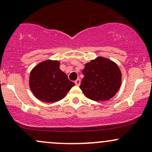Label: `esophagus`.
I'll use <instances>...</instances> for the list:
<instances>
[{"label": "esophagus", "mask_w": 152, "mask_h": 152, "mask_svg": "<svg viewBox=\"0 0 152 152\" xmlns=\"http://www.w3.org/2000/svg\"><path fill=\"white\" fill-rule=\"evenodd\" d=\"M80 83H81V80H80L79 78H78L77 80H76V81H75V84H76V86H79Z\"/></svg>", "instance_id": "esophagus-1"}]
</instances>
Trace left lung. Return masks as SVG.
<instances>
[{
    "label": "left lung",
    "mask_w": 152,
    "mask_h": 152,
    "mask_svg": "<svg viewBox=\"0 0 152 152\" xmlns=\"http://www.w3.org/2000/svg\"><path fill=\"white\" fill-rule=\"evenodd\" d=\"M80 88L87 98L96 101L109 100L121 86V73L109 59L99 56L85 65Z\"/></svg>",
    "instance_id": "obj_1"
}]
</instances>
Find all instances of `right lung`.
<instances>
[{"instance_id": "add662e5", "label": "right lung", "mask_w": 152, "mask_h": 152, "mask_svg": "<svg viewBox=\"0 0 152 152\" xmlns=\"http://www.w3.org/2000/svg\"><path fill=\"white\" fill-rule=\"evenodd\" d=\"M29 85L36 98L53 103L64 99L75 84L61 71L58 61L47 60L31 71Z\"/></svg>"}]
</instances>
